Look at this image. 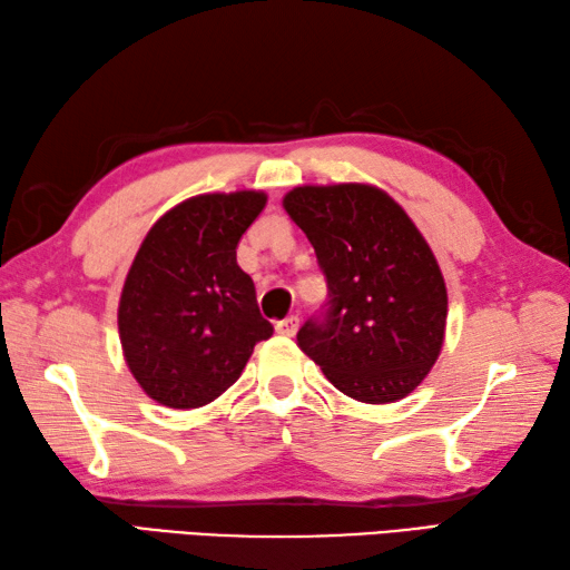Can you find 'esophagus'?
I'll return each instance as SVG.
<instances>
[{"label": "esophagus", "mask_w": 570, "mask_h": 570, "mask_svg": "<svg viewBox=\"0 0 570 570\" xmlns=\"http://www.w3.org/2000/svg\"><path fill=\"white\" fill-rule=\"evenodd\" d=\"M297 327H299V317L297 315H289V317H285V320H281V322L275 324V332L283 334V336H295Z\"/></svg>", "instance_id": "34e87169"}]
</instances>
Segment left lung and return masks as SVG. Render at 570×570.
I'll return each instance as SVG.
<instances>
[{
    "instance_id": "1",
    "label": "left lung",
    "mask_w": 570,
    "mask_h": 570,
    "mask_svg": "<svg viewBox=\"0 0 570 570\" xmlns=\"http://www.w3.org/2000/svg\"><path fill=\"white\" fill-rule=\"evenodd\" d=\"M327 277L330 299L297 344L362 403L409 396L438 362L448 289L409 214L371 184L297 187L283 199Z\"/></svg>"
}]
</instances>
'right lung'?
<instances>
[{
  "label": "right lung",
  "instance_id": "right-lung-1",
  "mask_svg": "<svg viewBox=\"0 0 570 570\" xmlns=\"http://www.w3.org/2000/svg\"><path fill=\"white\" fill-rule=\"evenodd\" d=\"M263 191L202 194L149 228L125 277L118 327L125 362L149 399L199 409L234 386L268 340L255 285L236 263Z\"/></svg>",
  "mask_w": 570,
  "mask_h": 570
}]
</instances>
